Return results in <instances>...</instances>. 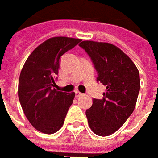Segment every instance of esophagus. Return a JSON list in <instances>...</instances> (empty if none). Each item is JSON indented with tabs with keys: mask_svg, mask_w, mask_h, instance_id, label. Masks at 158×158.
Instances as JSON below:
<instances>
[{
	"mask_svg": "<svg viewBox=\"0 0 158 158\" xmlns=\"http://www.w3.org/2000/svg\"><path fill=\"white\" fill-rule=\"evenodd\" d=\"M75 95H76V97H80V96L83 95V94L79 92V91H76V92H75Z\"/></svg>",
	"mask_w": 158,
	"mask_h": 158,
	"instance_id": "esophagus-1",
	"label": "esophagus"
}]
</instances>
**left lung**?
<instances>
[{
	"label": "left lung",
	"mask_w": 158,
	"mask_h": 158,
	"mask_svg": "<svg viewBox=\"0 0 158 158\" xmlns=\"http://www.w3.org/2000/svg\"><path fill=\"white\" fill-rule=\"evenodd\" d=\"M79 46L94 63L97 81L106 86L103 98L94 99L85 111L87 122L94 133L107 136L121 128L133 113L140 91L138 69L128 55L112 44L82 41Z\"/></svg>",
	"instance_id": "left-lung-1"
}]
</instances>
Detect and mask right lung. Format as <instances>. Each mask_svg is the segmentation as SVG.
<instances>
[{"instance_id":"obj_1","label":"right lung","mask_w":158,"mask_h":158,"mask_svg":"<svg viewBox=\"0 0 158 158\" xmlns=\"http://www.w3.org/2000/svg\"><path fill=\"white\" fill-rule=\"evenodd\" d=\"M81 41L78 38L54 36L35 48L21 71L18 97L25 116L42 133L58 131L64 123L75 93L57 91L53 76L58 73L63 54Z\"/></svg>"}]
</instances>
